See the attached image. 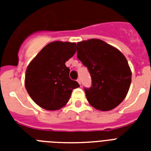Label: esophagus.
I'll list each match as a JSON object with an SVG mask.
<instances>
[{"mask_svg":"<svg viewBox=\"0 0 151 151\" xmlns=\"http://www.w3.org/2000/svg\"><path fill=\"white\" fill-rule=\"evenodd\" d=\"M77 81H78V83H79V85H81V78H78V80H77Z\"/></svg>","mask_w":151,"mask_h":151,"instance_id":"34e87169","label":"esophagus"}]
</instances>
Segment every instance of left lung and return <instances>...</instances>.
<instances>
[{"label":"left lung","mask_w":151,"mask_h":151,"mask_svg":"<svg viewBox=\"0 0 151 151\" xmlns=\"http://www.w3.org/2000/svg\"><path fill=\"white\" fill-rule=\"evenodd\" d=\"M77 56L88 68L92 85L85 88L88 103L107 111L125 98L131 85V70L124 55L99 39L78 42Z\"/></svg>","instance_id":"8db88e82"}]
</instances>
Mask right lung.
<instances>
[{"instance_id":"1","label":"right lung","mask_w":151,"mask_h":151,"mask_svg":"<svg viewBox=\"0 0 151 151\" xmlns=\"http://www.w3.org/2000/svg\"><path fill=\"white\" fill-rule=\"evenodd\" d=\"M76 50V43L52 42L27 66L25 86L29 96L41 107L59 110L67 103L73 89L80 86L70 78V68L65 65Z\"/></svg>"}]
</instances>
